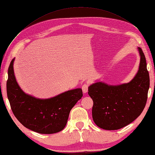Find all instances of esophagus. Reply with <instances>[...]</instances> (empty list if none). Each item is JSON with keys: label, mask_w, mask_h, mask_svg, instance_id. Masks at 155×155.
Masks as SVG:
<instances>
[{"label": "esophagus", "mask_w": 155, "mask_h": 155, "mask_svg": "<svg viewBox=\"0 0 155 155\" xmlns=\"http://www.w3.org/2000/svg\"><path fill=\"white\" fill-rule=\"evenodd\" d=\"M88 85L87 83H85L84 85H83L82 86V90L83 93H86L88 91Z\"/></svg>", "instance_id": "1"}]
</instances>
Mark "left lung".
<instances>
[{"label":"left lung","instance_id":"left-lung-1","mask_svg":"<svg viewBox=\"0 0 155 155\" xmlns=\"http://www.w3.org/2000/svg\"><path fill=\"white\" fill-rule=\"evenodd\" d=\"M137 74L129 83L109 85L96 82L88 87L93 100L92 118L99 127L118 130L132 123L141 114L147 100L149 75L142 48Z\"/></svg>","mask_w":155,"mask_h":155}]
</instances>
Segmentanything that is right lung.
I'll return each instance as SVG.
<instances>
[{"mask_svg": "<svg viewBox=\"0 0 155 155\" xmlns=\"http://www.w3.org/2000/svg\"><path fill=\"white\" fill-rule=\"evenodd\" d=\"M12 59L8 68L7 96L13 114L25 127L41 134H54L67 125L70 112L83 96L81 88L61 93L48 99L27 94L18 86Z\"/></svg>", "mask_w": 155, "mask_h": 155, "instance_id": "1", "label": "right lung"}]
</instances>
